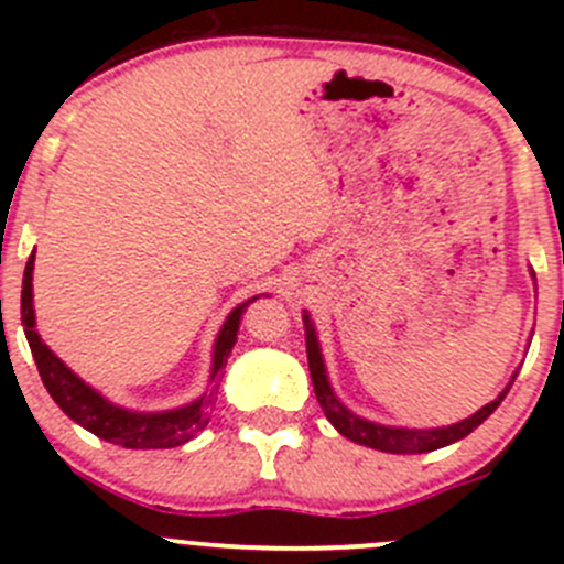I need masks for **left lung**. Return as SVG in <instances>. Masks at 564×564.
Here are the masks:
<instances>
[{
    "mask_svg": "<svg viewBox=\"0 0 564 564\" xmlns=\"http://www.w3.org/2000/svg\"><path fill=\"white\" fill-rule=\"evenodd\" d=\"M305 349H308V371L311 379H314V390H316V401L318 406L324 409L329 423L346 436V440L357 442V445H366L373 447V451H382V453H395V456H414V453H431V451H440V447L453 445V442L464 440L466 434L477 429L494 409L502 403V398L508 395V388L499 392L491 403L475 412L471 417L460 420L456 425H447V429H429V431H412V429H388V425H379V423H368V420L357 417L351 414L344 403L335 398L333 388L327 382V371H324V362H322V351H318L316 344V333H314V324L311 318L305 316ZM516 379V377H513Z\"/></svg>",
    "mask_w": 564,
    "mask_h": 564,
    "instance_id": "8db88e82",
    "label": "left lung"
}]
</instances>
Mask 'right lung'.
Wrapping results in <instances>:
<instances>
[{
  "instance_id": "1",
  "label": "right lung",
  "mask_w": 564,
  "mask_h": 564,
  "mask_svg": "<svg viewBox=\"0 0 564 564\" xmlns=\"http://www.w3.org/2000/svg\"><path fill=\"white\" fill-rule=\"evenodd\" d=\"M32 270H35V250H32L30 261L24 270V289H21V324H24L26 340H30L32 357L43 379L45 390L54 398L56 406L78 423L82 429L93 431L100 440L113 442L119 447H130V451H166V447H176L182 442L193 440L198 431L207 429L209 423V406L215 403V388L209 395H202L198 401L187 403V406L174 409V412H158V414H141L119 409L108 403L100 392H95L89 384H84L48 346L40 340L35 333V311H32ZM242 303L240 308L231 311L226 318L224 329H220L218 340H215V355H213V379L218 377L220 368L229 360L231 346L237 344V329H240L242 311L253 303Z\"/></svg>"
}]
</instances>
